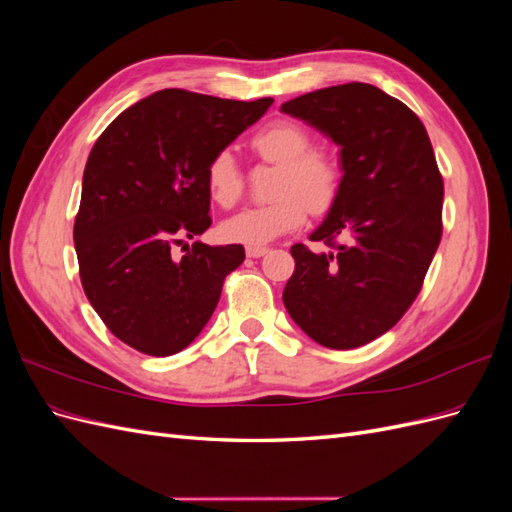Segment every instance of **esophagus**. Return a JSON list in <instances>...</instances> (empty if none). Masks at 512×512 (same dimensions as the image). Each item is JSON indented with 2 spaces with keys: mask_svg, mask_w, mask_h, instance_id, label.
<instances>
[{
  "mask_svg": "<svg viewBox=\"0 0 512 512\" xmlns=\"http://www.w3.org/2000/svg\"><path fill=\"white\" fill-rule=\"evenodd\" d=\"M269 250H267V247H247V250H245V254L247 256H250V258H260V256H265Z\"/></svg>",
  "mask_w": 512,
  "mask_h": 512,
  "instance_id": "1",
  "label": "esophagus"
}]
</instances>
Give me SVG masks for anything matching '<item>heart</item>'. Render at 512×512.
<instances>
[{"label":"heart","instance_id":"b5f03b06","mask_svg":"<svg viewBox=\"0 0 512 512\" xmlns=\"http://www.w3.org/2000/svg\"><path fill=\"white\" fill-rule=\"evenodd\" d=\"M252 147L260 158L280 164L275 177L277 194L267 205L239 211L222 224L224 239L247 247H262L305 222L307 209L324 213L339 190V168L329 153L309 149L312 136L294 121H275L256 132ZM209 196L220 207L237 205L243 192V173L230 151L211 158L207 173Z\"/></svg>","mask_w":512,"mask_h":512}]
</instances>
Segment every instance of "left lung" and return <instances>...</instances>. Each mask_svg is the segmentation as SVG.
Listing matches in <instances>:
<instances>
[{"instance_id": "obj_1", "label": "left lung", "mask_w": 512, "mask_h": 512, "mask_svg": "<svg viewBox=\"0 0 512 512\" xmlns=\"http://www.w3.org/2000/svg\"><path fill=\"white\" fill-rule=\"evenodd\" d=\"M282 113L329 136L342 166L327 218L309 235L333 250L290 247L284 305L320 346H365L406 314L440 245L444 185L427 130L404 102L367 83L312 91Z\"/></svg>"}]
</instances>
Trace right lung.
I'll return each mask as SVG.
<instances>
[{"label": "right lung", "instance_id": "right-lung-1", "mask_svg": "<svg viewBox=\"0 0 512 512\" xmlns=\"http://www.w3.org/2000/svg\"><path fill=\"white\" fill-rule=\"evenodd\" d=\"M271 104L162 89L100 134L85 164L74 247L91 307L123 344L170 356L205 329L245 250L185 239L211 226V158ZM173 244L186 254L175 259Z\"/></svg>", "mask_w": 512, "mask_h": 512}]
</instances>
